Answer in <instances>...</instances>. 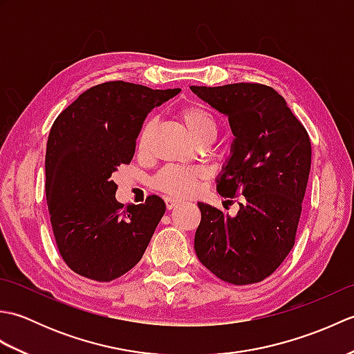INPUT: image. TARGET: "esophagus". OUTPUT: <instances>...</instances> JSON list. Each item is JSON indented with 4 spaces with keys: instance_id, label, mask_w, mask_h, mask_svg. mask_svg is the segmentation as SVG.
I'll use <instances>...</instances> for the list:
<instances>
[{
    "instance_id": "esophagus-1",
    "label": "esophagus",
    "mask_w": 354,
    "mask_h": 354,
    "mask_svg": "<svg viewBox=\"0 0 354 354\" xmlns=\"http://www.w3.org/2000/svg\"><path fill=\"white\" fill-rule=\"evenodd\" d=\"M164 202H165V208H167V209H171V208H175L176 205L181 204V201L173 199V198H164Z\"/></svg>"
}]
</instances>
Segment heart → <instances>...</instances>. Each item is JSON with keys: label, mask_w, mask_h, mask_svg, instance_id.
Returning a JSON list of instances; mask_svg holds the SVG:
<instances>
[{"label": "heart", "mask_w": 354, "mask_h": 354, "mask_svg": "<svg viewBox=\"0 0 354 354\" xmlns=\"http://www.w3.org/2000/svg\"><path fill=\"white\" fill-rule=\"evenodd\" d=\"M178 117L196 141L205 137H214L217 132V123L213 114L204 106V104H201L198 102H190L183 104V106H179ZM153 126L155 123L152 118H147L146 122L142 123L137 138V147L140 153H147ZM201 178V169L169 164L152 178V187L158 192L170 194V196L184 198L196 190L198 181Z\"/></svg>", "instance_id": "obj_1"}]
</instances>
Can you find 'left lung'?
<instances>
[{
	"mask_svg": "<svg viewBox=\"0 0 354 354\" xmlns=\"http://www.w3.org/2000/svg\"><path fill=\"white\" fill-rule=\"evenodd\" d=\"M192 91L228 117L236 138L217 192L240 198L234 217L199 202L194 251L222 281H263L295 245L310 173L309 133L270 86L231 84Z\"/></svg>",
	"mask_w": 354,
	"mask_h": 354,
	"instance_id": "left-lung-1",
	"label": "left lung"
}]
</instances>
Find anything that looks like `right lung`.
Here are the masks:
<instances>
[{
	"label": "right lung",
	"instance_id": "obj_1",
	"mask_svg": "<svg viewBox=\"0 0 354 354\" xmlns=\"http://www.w3.org/2000/svg\"><path fill=\"white\" fill-rule=\"evenodd\" d=\"M179 91L104 82L82 93L53 123L45 193L57 250L73 272L112 281L141 260L165 204L152 194L145 204L124 207L111 175L131 162L149 112Z\"/></svg>",
	"mask_w": 354,
	"mask_h": 354
}]
</instances>
